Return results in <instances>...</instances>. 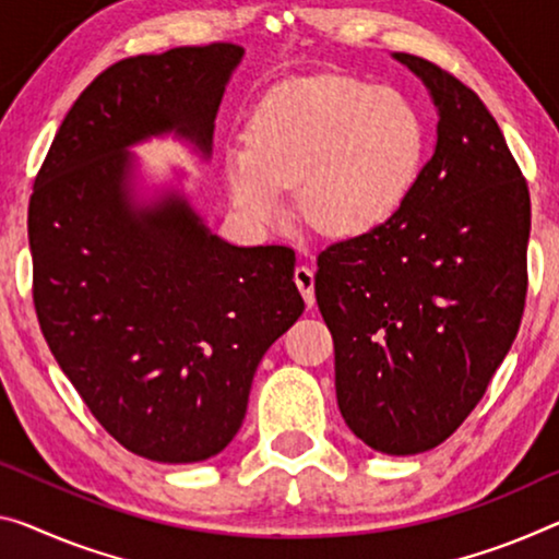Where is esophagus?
Here are the masks:
<instances>
[{
  "label": "esophagus",
  "instance_id": "esophagus-1",
  "mask_svg": "<svg viewBox=\"0 0 559 559\" xmlns=\"http://www.w3.org/2000/svg\"><path fill=\"white\" fill-rule=\"evenodd\" d=\"M295 285L302 292L307 307L314 305V270L307 264H297L295 270Z\"/></svg>",
  "mask_w": 559,
  "mask_h": 559
}]
</instances>
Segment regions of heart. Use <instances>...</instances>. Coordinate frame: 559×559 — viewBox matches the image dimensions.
Listing matches in <instances>:
<instances>
[{"instance_id": "b5f03b06", "label": "heart", "mask_w": 559, "mask_h": 559, "mask_svg": "<svg viewBox=\"0 0 559 559\" xmlns=\"http://www.w3.org/2000/svg\"><path fill=\"white\" fill-rule=\"evenodd\" d=\"M250 150L227 154L231 200L247 217H285V192L328 237H365L402 210L425 157V124L392 90L314 76L270 90L254 107Z\"/></svg>"}]
</instances>
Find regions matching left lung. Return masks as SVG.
I'll list each match as a JSON object with an SVG mask.
<instances>
[{
  "label": "left lung",
  "instance_id": "1",
  "mask_svg": "<svg viewBox=\"0 0 559 559\" xmlns=\"http://www.w3.org/2000/svg\"><path fill=\"white\" fill-rule=\"evenodd\" d=\"M394 57L440 107L437 147L388 225L320 252L314 297L345 423L377 452L417 454L465 423L518 337L530 190L465 82Z\"/></svg>",
  "mask_w": 559,
  "mask_h": 559
}]
</instances>
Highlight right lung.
<instances>
[{
    "mask_svg": "<svg viewBox=\"0 0 559 559\" xmlns=\"http://www.w3.org/2000/svg\"><path fill=\"white\" fill-rule=\"evenodd\" d=\"M242 47L119 59L72 109L29 197L32 299L94 419L140 457L202 462L242 425L264 352L305 312L295 250L229 247L169 197L132 210L124 147L177 132L210 154Z\"/></svg>",
    "mask_w": 559,
    "mask_h": 559,
    "instance_id": "1",
    "label": "right lung"
}]
</instances>
